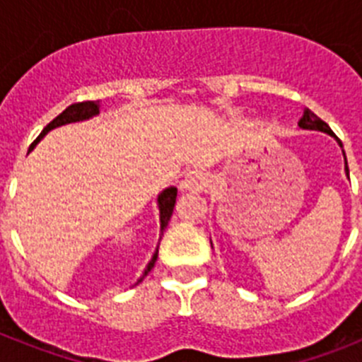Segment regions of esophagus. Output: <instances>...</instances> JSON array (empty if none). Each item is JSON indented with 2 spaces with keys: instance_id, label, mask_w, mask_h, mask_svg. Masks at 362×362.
Here are the masks:
<instances>
[{
  "instance_id": "34e87169",
  "label": "esophagus",
  "mask_w": 362,
  "mask_h": 362,
  "mask_svg": "<svg viewBox=\"0 0 362 362\" xmlns=\"http://www.w3.org/2000/svg\"><path fill=\"white\" fill-rule=\"evenodd\" d=\"M210 187L209 175L201 170H192L185 175V179L181 181V188L185 192H203Z\"/></svg>"
}]
</instances>
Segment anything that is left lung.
Here are the masks:
<instances>
[{
	"label": "left lung",
	"mask_w": 362,
	"mask_h": 362,
	"mask_svg": "<svg viewBox=\"0 0 362 362\" xmlns=\"http://www.w3.org/2000/svg\"><path fill=\"white\" fill-rule=\"evenodd\" d=\"M299 127L300 129H306V130H321V132H326V134H330V136H334V132H332L330 127H328V124H326L321 117L315 116L312 110H308V108L303 112V117L299 119ZM339 145H341V141H339ZM344 159H346V156H344ZM346 174H348V165H346Z\"/></svg>",
	"instance_id": "8db88e82"
}]
</instances>
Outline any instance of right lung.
Returning a JSON list of instances; mask_svg holds the SVG:
<instances>
[{
	"label": "right lung",
	"mask_w": 362,
	"mask_h": 362,
	"mask_svg": "<svg viewBox=\"0 0 362 362\" xmlns=\"http://www.w3.org/2000/svg\"><path fill=\"white\" fill-rule=\"evenodd\" d=\"M98 114H99V101H81V103H72V105H70V107H66L65 110H63L62 114H59V116L54 117V119L50 121V123L47 124V127H45L43 132H41L40 136L36 137V141H34L30 145L28 152H30V150L37 145V141H40L41 137H43L45 134L49 132V130L56 129V127H62V124H66V123H76V121L88 119V117L98 116ZM175 197H177V188H175V187L166 188V190H163L161 194H159V197H158L159 219H161V233H163V230L166 228V225H168V221H170L172 212H174ZM156 261H158V250H156L153 257L150 259V263H148V267H146L145 274H143V277L139 281H137V283H141V281L145 279V276H146V274H148L150 270H152L153 264H156Z\"/></svg>",
	"instance_id": "1"
}]
</instances>
